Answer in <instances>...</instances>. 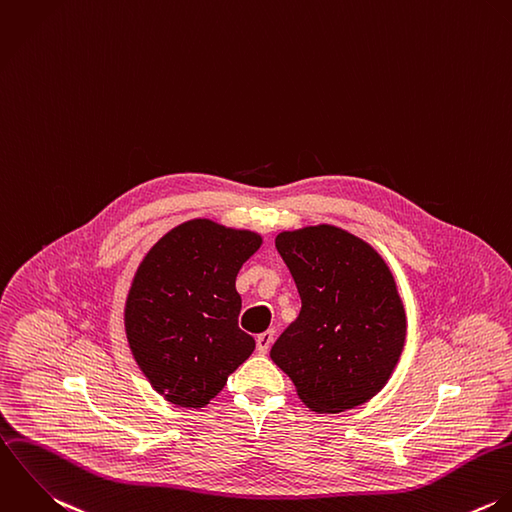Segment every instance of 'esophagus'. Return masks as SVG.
Instances as JSON below:
<instances>
[{"label": "esophagus", "mask_w": 512, "mask_h": 512, "mask_svg": "<svg viewBox=\"0 0 512 512\" xmlns=\"http://www.w3.org/2000/svg\"><path fill=\"white\" fill-rule=\"evenodd\" d=\"M272 341H274V330H268V332L260 334V336L256 338V349H258V353H266V351L270 349Z\"/></svg>", "instance_id": "1"}]
</instances>
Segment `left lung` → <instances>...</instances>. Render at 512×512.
I'll list each match as a JSON object with an SVG mask.
<instances>
[{
  "label": "left lung",
  "instance_id": "1",
  "mask_svg": "<svg viewBox=\"0 0 512 512\" xmlns=\"http://www.w3.org/2000/svg\"><path fill=\"white\" fill-rule=\"evenodd\" d=\"M302 310L272 345V361L318 413L353 409L383 389L405 343V310L383 258L330 226L276 236Z\"/></svg>",
  "mask_w": 512,
  "mask_h": 512
}]
</instances>
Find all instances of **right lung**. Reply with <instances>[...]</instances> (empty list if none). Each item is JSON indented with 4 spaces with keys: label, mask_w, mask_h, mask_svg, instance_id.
<instances>
[{
    "label": "right lung",
    "mask_w": 512,
    "mask_h": 512,
    "mask_svg": "<svg viewBox=\"0 0 512 512\" xmlns=\"http://www.w3.org/2000/svg\"><path fill=\"white\" fill-rule=\"evenodd\" d=\"M262 238L206 218L167 232L143 258L125 304L135 361L155 391L180 407H204L256 341L238 328L236 276Z\"/></svg>",
    "instance_id": "obj_1"
}]
</instances>
